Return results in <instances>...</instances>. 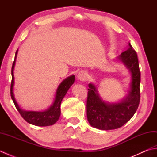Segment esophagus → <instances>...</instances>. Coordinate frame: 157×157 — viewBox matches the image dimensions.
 <instances>
[{
  "label": "esophagus",
  "instance_id": "esophagus-1",
  "mask_svg": "<svg viewBox=\"0 0 157 157\" xmlns=\"http://www.w3.org/2000/svg\"><path fill=\"white\" fill-rule=\"evenodd\" d=\"M88 77V73H86L85 71H81L78 73V78L79 80H85V79L87 78Z\"/></svg>",
  "mask_w": 157,
  "mask_h": 157
}]
</instances>
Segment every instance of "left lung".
<instances>
[{"label": "left lung", "mask_w": 157, "mask_h": 157, "mask_svg": "<svg viewBox=\"0 0 157 157\" xmlns=\"http://www.w3.org/2000/svg\"><path fill=\"white\" fill-rule=\"evenodd\" d=\"M121 63L131 73L128 94L121 101L109 102L99 94L96 86L88 84L87 118L92 127L101 130H111L121 128L129 121L137 110L140 98V71L136 52L129 42L128 48L115 60Z\"/></svg>", "instance_id": "1"}]
</instances>
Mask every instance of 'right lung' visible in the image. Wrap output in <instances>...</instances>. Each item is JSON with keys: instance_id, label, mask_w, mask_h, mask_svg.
Segmentation results:
<instances>
[{"instance_id": "right-lung-1", "label": "right lung", "mask_w": 157, "mask_h": 157, "mask_svg": "<svg viewBox=\"0 0 157 157\" xmlns=\"http://www.w3.org/2000/svg\"><path fill=\"white\" fill-rule=\"evenodd\" d=\"M18 49L17 50L15 56L14 62L13 63L11 69L12 81L11 85V96L13 102L15 105L16 109L28 123L36 126H49L53 124L58 121L60 115H61V104L62 100L65 97V94L67 92L68 90L72 86L75 82V75H71L68 78H65L58 86L56 90L54 100L52 104L49 107L44 110V111H26L20 107V106L17 102L15 98L14 92H13V87H14V68L15 65L17 55Z\"/></svg>"}]
</instances>
